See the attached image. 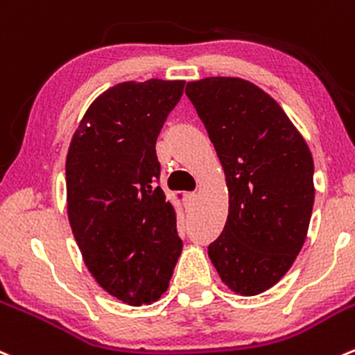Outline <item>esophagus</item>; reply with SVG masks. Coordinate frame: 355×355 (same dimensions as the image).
Listing matches in <instances>:
<instances>
[{
	"instance_id": "34e87169",
	"label": "esophagus",
	"mask_w": 355,
	"mask_h": 355,
	"mask_svg": "<svg viewBox=\"0 0 355 355\" xmlns=\"http://www.w3.org/2000/svg\"><path fill=\"white\" fill-rule=\"evenodd\" d=\"M198 192H187L185 194V201H187V205H194L196 201H198Z\"/></svg>"
}]
</instances>
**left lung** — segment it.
I'll return each instance as SVG.
<instances>
[{"label":"left lung","mask_w":355,"mask_h":355,"mask_svg":"<svg viewBox=\"0 0 355 355\" xmlns=\"http://www.w3.org/2000/svg\"><path fill=\"white\" fill-rule=\"evenodd\" d=\"M229 189V215L208 257L223 284L263 293L290 270L314 206L311 149L279 104L241 78L187 83Z\"/></svg>","instance_id":"8db88e82"}]
</instances>
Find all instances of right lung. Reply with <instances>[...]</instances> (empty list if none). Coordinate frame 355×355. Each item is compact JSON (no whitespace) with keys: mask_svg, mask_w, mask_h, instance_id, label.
I'll use <instances>...</instances> for the list:
<instances>
[{"mask_svg":"<svg viewBox=\"0 0 355 355\" xmlns=\"http://www.w3.org/2000/svg\"><path fill=\"white\" fill-rule=\"evenodd\" d=\"M185 81H125L98 95L65 159L67 215L85 265L125 304L159 300L182 253L156 140Z\"/></svg>","mask_w":355,"mask_h":355,"instance_id":"obj_1","label":"right lung"}]
</instances>
